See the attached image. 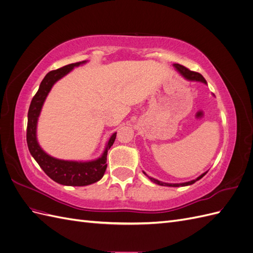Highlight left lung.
<instances>
[{"instance_id":"obj_1","label":"left lung","mask_w":253,"mask_h":253,"mask_svg":"<svg viewBox=\"0 0 253 253\" xmlns=\"http://www.w3.org/2000/svg\"><path fill=\"white\" fill-rule=\"evenodd\" d=\"M174 67H175L176 70H177L186 79H188V80H190V81H200V82H203V83L207 84V81L205 80V78L203 77V76H202L200 73L190 71V70H188L187 67H185L183 65H180V64H174ZM207 172H208V171H207ZM207 172L203 173L201 176H198V177H197L196 179H193V180L188 181V182H182V183H167V182H163V181H160V180H157V179L153 178V177H150V176H149L147 173L143 172V174H144L145 176H147V177H148L151 181L157 183V185H159V186H167V187H180V186H181V187H185V186L192 185V183H194L195 181L200 180L202 177H204V176L207 174Z\"/></svg>"}]
</instances>
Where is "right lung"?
<instances>
[{
    "instance_id": "right-lung-1",
    "label": "right lung",
    "mask_w": 253,
    "mask_h": 253,
    "mask_svg": "<svg viewBox=\"0 0 253 253\" xmlns=\"http://www.w3.org/2000/svg\"><path fill=\"white\" fill-rule=\"evenodd\" d=\"M86 61L76 62L65 65L56 71L49 72L42 80L40 87L34 96L28 110L27 120V132L26 140L30 154L35 158L36 162L41 167V169L47 176L60 185L82 187L91 185L98 180H100L106 170V155L108 151L116 139L117 133H114L110 140L106 143V148L101 157L91 162H71V160H62L51 157L45 153L38 143L37 140V124L38 118L41 112L43 103L46 99L52 85L59 79H61L66 74L70 73L75 66L84 64Z\"/></svg>"
}]
</instances>
